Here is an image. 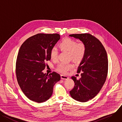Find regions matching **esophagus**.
<instances>
[{
  "label": "esophagus",
  "instance_id": "esophagus-1",
  "mask_svg": "<svg viewBox=\"0 0 122 122\" xmlns=\"http://www.w3.org/2000/svg\"><path fill=\"white\" fill-rule=\"evenodd\" d=\"M61 79L62 80H66V79H68L69 78V77L68 76L63 75H61Z\"/></svg>",
  "mask_w": 122,
  "mask_h": 122
}]
</instances>
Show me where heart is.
<instances>
[{
	"label": "heart",
	"mask_w": 122,
	"mask_h": 122,
	"mask_svg": "<svg viewBox=\"0 0 122 122\" xmlns=\"http://www.w3.org/2000/svg\"><path fill=\"white\" fill-rule=\"evenodd\" d=\"M62 51H66L70 54L71 59L74 61H81L86 53V46L83 42L77 43L74 39L69 38L63 39L59 45ZM58 51L56 48H53L50 52V58L52 60H56L58 58ZM73 66L72 64L61 63L58 66V70L60 72L66 73L72 69Z\"/></svg>",
	"instance_id": "heart-1"
}]
</instances>
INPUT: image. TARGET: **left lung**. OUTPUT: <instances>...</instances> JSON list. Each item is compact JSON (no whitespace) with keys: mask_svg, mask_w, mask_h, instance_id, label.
I'll use <instances>...</instances> for the list:
<instances>
[{"mask_svg":"<svg viewBox=\"0 0 122 122\" xmlns=\"http://www.w3.org/2000/svg\"><path fill=\"white\" fill-rule=\"evenodd\" d=\"M70 37L79 39L86 46V53L78 67L81 77L72 76L75 86L69 92L71 97L78 102H87L96 97L104 85L108 72L106 50L100 41L89 33L73 34Z\"/></svg>","mask_w":122,"mask_h":122,"instance_id":"obj_1","label":"left lung"}]
</instances>
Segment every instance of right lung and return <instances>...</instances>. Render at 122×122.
<instances>
[{
	"instance_id": "add662e5",
	"label": "right lung",
	"mask_w": 122,
	"mask_h": 122,
	"mask_svg": "<svg viewBox=\"0 0 122 122\" xmlns=\"http://www.w3.org/2000/svg\"><path fill=\"white\" fill-rule=\"evenodd\" d=\"M60 39L57 33H38L26 39L20 48L16 65L17 81L24 94L32 101H47L54 85L61 79L56 72H43L45 62L51 60L50 51Z\"/></svg>"
}]
</instances>
